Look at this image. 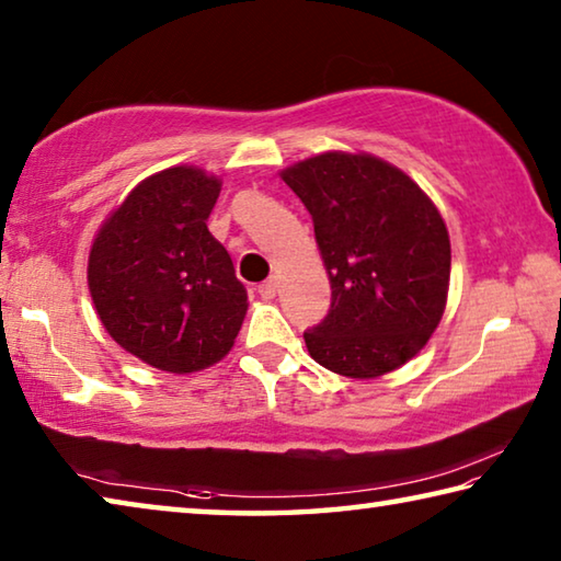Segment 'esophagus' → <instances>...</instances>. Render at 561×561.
<instances>
[{
	"mask_svg": "<svg viewBox=\"0 0 561 561\" xmlns=\"http://www.w3.org/2000/svg\"><path fill=\"white\" fill-rule=\"evenodd\" d=\"M277 289H279V284H277V279H274V277H270L267 282H262L260 284V294H262V297L264 299H274V297H277Z\"/></svg>",
	"mask_w": 561,
	"mask_h": 561,
	"instance_id": "1",
	"label": "esophagus"
}]
</instances>
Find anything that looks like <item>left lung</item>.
<instances>
[{"label": "left lung", "instance_id": "8db88e82", "mask_svg": "<svg viewBox=\"0 0 561 561\" xmlns=\"http://www.w3.org/2000/svg\"><path fill=\"white\" fill-rule=\"evenodd\" d=\"M314 222L331 282L329 314L304 331L329 371L376 378L411 360L438 327L450 282L440 213L374 156L324 153L282 173Z\"/></svg>", "mask_w": 561, "mask_h": 561}]
</instances>
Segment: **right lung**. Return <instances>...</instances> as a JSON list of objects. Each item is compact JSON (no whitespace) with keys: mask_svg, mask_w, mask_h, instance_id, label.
Instances as JSON below:
<instances>
[{"mask_svg":"<svg viewBox=\"0 0 561 561\" xmlns=\"http://www.w3.org/2000/svg\"><path fill=\"white\" fill-rule=\"evenodd\" d=\"M220 180L178 165L150 175L103 222L89 289L116 344L153 368L193 374L232 348L247 289L207 230Z\"/></svg>","mask_w":561,"mask_h":561,"instance_id":"obj_1","label":"right lung"}]
</instances>
